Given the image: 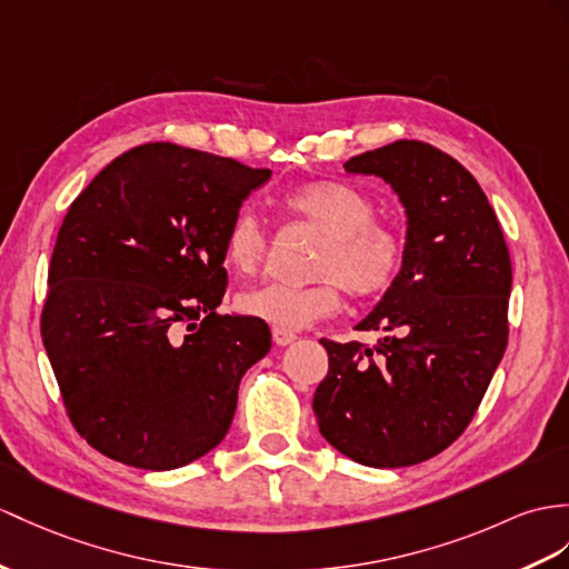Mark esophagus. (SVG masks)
<instances>
[{
  "mask_svg": "<svg viewBox=\"0 0 569 569\" xmlns=\"http://www.w3.org/2000/svg\"><path fill=\"white\" fill-rule=\"evenodd\" d=\"M272 340H274L277 345H280V348H284V345L295 342L297 336H295V332H289V330H277V328H272Z\"/></svg>",
  "mask_w": 569,
  "mask_h": 569,
  "instance_id": "1",
  "label": "esophagus"
}]
</instances>
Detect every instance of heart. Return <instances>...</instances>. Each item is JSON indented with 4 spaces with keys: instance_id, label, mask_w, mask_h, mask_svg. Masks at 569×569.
I'll list each match as a JSON object with an SVG mask.
<instances>
[{
    "instance_id": "heart-1",
    "label": "heart",
    "mask_w": 569,
    "mask_h": 569,
    "mask_svg": "<svg viewBox=\"0 0 569 569\" xmlns=\"http://www.w3.org/2000/svg\"><path fill=\"white\" fill-rule=\"evenodd\" d=\"M282 210L323 233L313 260L321 280L307 287L262 284L239 295V309L277 330H301L340 309L342 289L357 301L389 292L406 262V241L377 221V204L340 180H311L282 198ZM268 256L266 229L256 214L233 217L224 239L227 266L253 274Z\"/></svg>"
}]
</instances>
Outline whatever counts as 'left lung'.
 <instances>
[{"label": "left lung", "instance_id": "obj_1", "mask_svg": "<svg viewBox=\"0 0 569 569\" xmlns=\"http://www.w3.org/2000/svg\"><path fill=\"white\" fill-rule=\"evenodd\" d=\"M381 176L408 212L398 282L357 330L321 340L328 373L313 393L321 435L371 468L422 463L459 439L478 412L509 338L511 260L478 180L427 142L398 140L345 163Z\"/></svg>", "mask_w": 569, "mask_h": 569}]
</instances>
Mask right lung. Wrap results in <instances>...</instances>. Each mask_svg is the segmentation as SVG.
<instances>
[{
    "label": "right lung",
    "mask_w": 569,
    "mask_h": 569,
    "mask_svg": "<svg viewBox=\"0 0 569 569\" xmlns=\"http://www.w3.org/2000/svg\"><path fill=\"white\" fill-rule=\"evenodd\" d=\"M268 178L237 159L149 142L69 204L40 336L69 422L108 459L171 470L229 432L239 381L268 355L270 328L217 311L224 239Z\"/></svg>",
    "instance_id": "obj_1"
}]
</instances>
